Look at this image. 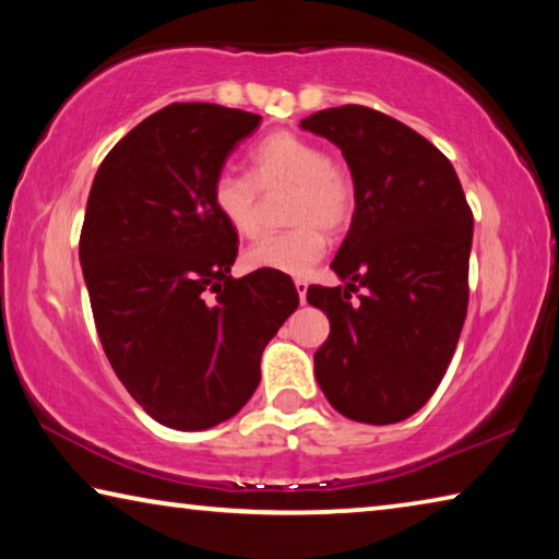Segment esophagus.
<instances>
[{
    "label": "esophagus",
    "mask_w": 559,
    "mask_h": 559,
    "mask_svg": "<svg viewBox=\"0 0 559 559\" xmlns=\"http://www.w3.org/2000/svg\"><path fill=\"white\" fill-rule=\"evenodd\" d=\"M296 290L300 302H306V293H308V281L306 278H296Z\"/></svg>",
    "instance_id": "34e87169"
}]
</instances>
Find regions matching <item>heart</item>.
Listing matches in <instances>:
<instances>
[{
	"instance_id": "b5f03b06",
	"label": "heart",
	"mask_w": 559,
	"mask_h": 559,
	"mask_svg": "<svg viewBox=\"0 0 559 559\" xmlns=\"http://www.w3.org/2000/svg\"><path fill=\"white\" fill-rule=\"evenodd\" d=\"M286 219L296 224L283 234L263 236L249 246L243 263L257 271L288 276L308 273L325 253V231L337 234L353 222L357 192L345 167L335 165L313 140L278 130L251 150L249 177L222 173L214 179L216 214L241 239L261 231V194L288 189Z\"/></svg>"
}]
</instances>
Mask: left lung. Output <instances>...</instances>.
I'll list each match as a JSON object with an SVG mask.
<instances>
[{"mask_svg": "<svg viewBox=\"0 0 559 559\" xmlns=\"http://www.w3.org/2000/svg\"><path fill=\"white\" fill-rule=\"evenodd\" d=\"M335 143L353 173V226L330 263L343 286H310L330 320L316 380L353 421L394 424L419 412L449 370L468 308L473 212L456 169L427 138L365 106L300 120ZM357 301L352 293L359 287Z\"/></svg>", "mask_w": 559, "mask_h": 559, "instance_id": "8db88e82", "label": "left lung"}]
</instances>
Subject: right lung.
Listing matches in <instances>:
<instances>
[{"label": "right lung", "mask_w": 559, "mask_h": 559, "mask_svg": "<svg viewBox=\"0 0 559 559\" xmlns=\"http://www.w3.org/2000/svg\"><path fill=\"white\" fill-rule=\"evenodd\" d=\"M261 116L173 103L132 128L93 179L79 257L118 380L155 421L200 431L261 382V355L298 308L293 281L231 276L239 236L212 204L214 179Z\"/></svg>", "instance_id": "right-lung-1"}]
</instances>
